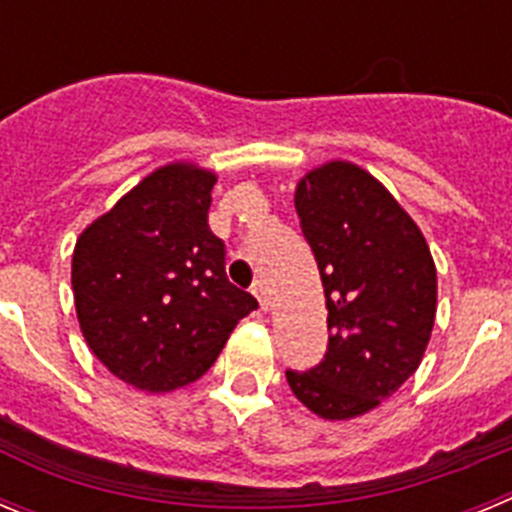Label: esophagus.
Here are the masks:
<instances>
[{"label": "esophagus", "mask_w": 512, "mask_h": 512, "mask_svg": "<svg viewBox=\"0 0 512 512\" xmlns=\"http://www.w3.org/2000/svg\"><path fill=\"white\" fill-rule=\"evenodd\" d=\"M251 292L253 295H256V300L261 302V307H269V289H266V282L264 279H256V282H253V287H251Z\"/></svg>", "instance_id": "obj_1"}]
</instances>
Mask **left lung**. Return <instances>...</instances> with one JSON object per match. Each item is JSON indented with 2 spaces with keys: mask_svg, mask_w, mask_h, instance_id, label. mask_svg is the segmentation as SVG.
I'll return each mask as SVG.
<instances>
[{
  "mask_svg": "<svg viewBox=\"0 0 512 512\" xmlns=\"http://www.w3.org/2000/svg\"><path fill=\"white\" fill-rule=\"evenodd\" d=\"M295 210L318 261L330 336L323 361L287 369V382L320 418H356L420 366L436 320V264L413 217L356 164L305 174Z\"/></svg>",
  "mask_w": 512,
  "mask_h": 512,
  "instance_id": "1",
  "label": "left lung"
}]
</instances>
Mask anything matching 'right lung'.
Listing matches in <instances>:
<instances>
[{
    "label": "right lung",
    "mask_w": 512,
    "mask_h": 512,
    "mask_svg": "<svg viewBox=\"0 0 512 512\" xmlns=\"http://www.w3.org/2000/svg\"><path fill=\"white\" fill-rule=\"evenodd\" d=\"M217 176L194 164L148 174L79 235L71 261L81 333L122 382L171 392L200 379L259 302L225 277L207 225Z\"/></svg>",
    "instance_id": "obj_1"
}]
</instances>
